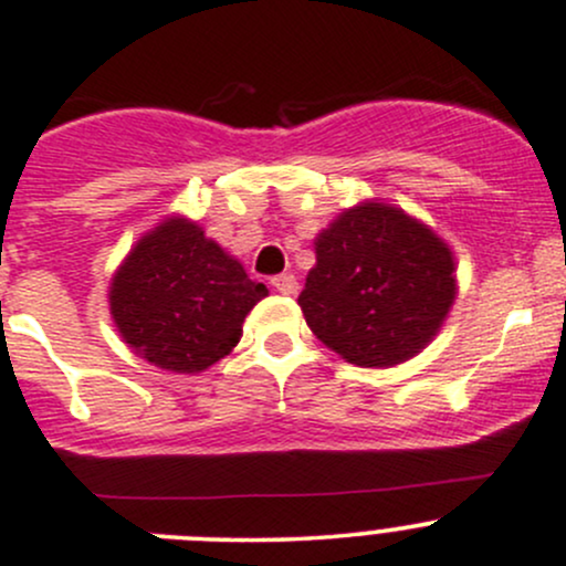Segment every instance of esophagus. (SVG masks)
Masks as SVG:
<instances>
[{"label": "esophagus", "instance_id": "34e87169", "mask_svg": "<svg viewBox=\"0 0 566 566\" xmlns=\"http://www.w3.org/2000/svg\"><path fill=\"white\" fill-rule=\"evenodd\" d=\"M271 287L276 290L279 295H295V293H298V282H295L293 273H282V276H273Z\"/></svg>", "mask_w": 566, "mask_h": 566}]
</instances>
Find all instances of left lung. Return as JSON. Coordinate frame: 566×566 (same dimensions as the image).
Masks as SVG:
<instances>
[{"label": "left lung", "instance_id": "left-lung-1", "mask_svg": "<svg viewBox=\"0 0 566 566\" xmlns=\"http://www.w3.org/2000/svg\"><path fill=\"white\" fill-rule=\"evenodd\" d=\"M314 258L298 306L314 336L355 366L412 360L455 303L450 243L388 200L344 208L314 238Z\"/></svg>", "mask_w": 566, "mask_h": 566}]
</instances>
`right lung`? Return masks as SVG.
<instances>
[{"instance_id": "1", "label": "right lung", "mask_w": 566, "mask_h": 566, "mask_svg": "<svg viewBox=\"0 0 566 566\" xmlns=\"http://www.w3.org/2000/svg\"><path fill=\"white\" fill-rule=\"evenodd\" d=\"M265 295L195 219L168 213L113 271L108 308L138 358L170 374H203L233 353Z\"/></svg>"}]
</instances>
